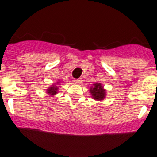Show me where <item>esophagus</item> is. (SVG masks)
Listing matches in <instances>:
<instances>
[{"instance_id":"34e87169","label":"esophagus","mask_w":157,"mask_h":157,"mask_svg":"<svg viewBox=\"0 0 157 157\" xmlns=\"http://www.w3.org/2000/svg\"><path fill=\"white\" fill-rule=\"evenodd\" d=\"M73 81H74V83L77 84H79L81 83V80H80V79H76V80H74Z\"/></svg>"}]
</instances>
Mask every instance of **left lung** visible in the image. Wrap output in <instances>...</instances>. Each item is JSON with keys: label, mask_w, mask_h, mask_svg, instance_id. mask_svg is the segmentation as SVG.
<instances>
[{"label": "left lung", "mask_w": 157, "mask_h": 157, "mask_svg": "<svg viewBox=\"0 0 157 157\" xmlns=\"http://www.w3.org/2000/svg\"><path fill=\"white\" fill-rule=\"evenodd\" d=\"M89 91L91 93L93 99L96 101H102L106 96V91L102 87L101 83H94L93 85L89 88Z\"/></svg>", "instance_id": "1"}]
</instances>
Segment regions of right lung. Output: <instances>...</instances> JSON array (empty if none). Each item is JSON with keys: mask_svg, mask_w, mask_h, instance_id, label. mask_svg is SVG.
Wrapping results in <instances>:
<instances>
[{"mask_svg": "<svg viewBox=\"0 0 157 157\" xmlns=\"http://www.w3.org/2000/svg\"><path fill=\"white\" fill-rule=\"evenodd\" d=\"M60 83V81H58L56 84H53L52 85H51L50 87H48L47 89V93L49 94V95L54 96L59 92V86H57V84H59Z\"/></svg>", "mask_w": 157, "mask_h": 157, "instance_id": "right-lung-1", "label": "right lung"}]
</instances>
